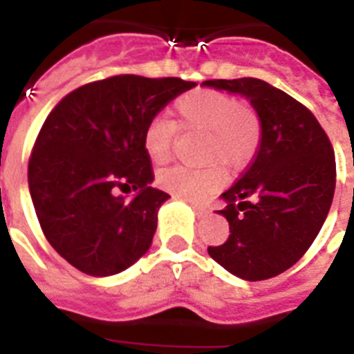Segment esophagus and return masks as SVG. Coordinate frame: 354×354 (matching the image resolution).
<instances>
[{"instance_id": "1", "label": "esophagus", "mask_w": 354, "mask_h": 354, "mask_svg": "<svg viewBox=\"0 0 354 354\" xmlns=\"http://www.w3.org/2000/svg\"><path fill=\"white\" fill-rule=\"evenodd\" d=\"M189 203H190V207L194 208V212L198 215L208 214V207H205V205H199V203H194V201H189Z\"/></svg>"}]
</instances>
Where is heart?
Segmentation results:
<instances>
[{
	"mask_svg": "<svg viewBox=\"0 0 354 354\" xmlns=\"http://www.w3.org/2000/svg\"><path fill=\"white\" fill-rule=\"evenodd\" d=\"M181 130L207 133L203 158L221 162L230 169L250 164L262 142V119L250 104L233 94L215 88L189 92L176 101ZM176 124L164 118H153L142 131V146L155 165L167 164L173 155ZM224 173L217 164L192 169L174 165L158 174L162 189L187 199H205L223 185Z\"/></svg>",
	"mask_w": 354,
	"mask_h": 354,
	"instance_id": "1",
	"label": "heart"
}]
</instances>
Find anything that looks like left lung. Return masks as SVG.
Wrapping results in <instances>:
<instances>
[{
    "mask_svg": "<svg viewBox=\"0 0 354 354\" xmlns=\"http://www.w3.org/2000/svg\"><path fill=\"white\" fill-rule=\"evenodd\" d=\"M203 85L239 92L262 119V142L242 176L223 194L219 210L230 235L208 245L215 262L239 278L281 274L308 251L335 194V153L305 104L258 78L207 80Z\"/></svg>",
    "mask_w": 354,
    "mask_h": 354,
    "instance_id": "8db88e82",
    "label": "left lung"
}]
</instances>
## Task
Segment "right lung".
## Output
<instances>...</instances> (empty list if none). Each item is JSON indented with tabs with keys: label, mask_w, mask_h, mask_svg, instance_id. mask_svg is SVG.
I'll use <instances>...</instances> for the list:
<instances>
[{
	"label": "right lung",
	"mask_w": 354,
	"mask_h": 354,
	"mask_svg": "<svg viewBox=\"0 0 354 354\" xmlns=\"http://www.w3.org/2000/svg\"><path fill=\"white\" fill-rule=\"evenodd\" d=\"M181 78L118 75L75 88L55 104L28 160V187L42 233L91 276L118 274L149 250L169 194L142 131L171 100L196 87ZM138 190L130 202L117 190Z\"/></svg>",
	"instance_id": "1"
}]
</instances>
